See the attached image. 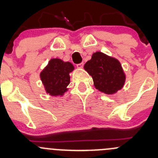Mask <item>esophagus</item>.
I'll return each instance as SVG.
<instances>
[{"mask_svg": "<svg viewBox=\"0 0 158 158\" xmlns=\"http://www.w3.org/2000/svg\"><path fill=\"white\" fill-rule=\"evenodd\" d=\"M83 66H84V63H79V64L76 65L77 68H79V69H82V68L83 67Z\"/></svg>", "mask_w": 158, "mask_h": 158, "instance_id": "1", "label": "esophagus"}]
</instances>
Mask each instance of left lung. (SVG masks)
<instances>
[{"instance_id": "1", "label": "left lung", "mask_w": 158, "mask_h": 158, "mask_svg": "<svg viewBox=\"0 0 158 158\" xmlns=\"http://www.w3.org/2000/svg\"><path fill=\"white\" fill-rule=\"evenodd\" d=\"M84 69L92 77L95 89L108 95L116 93L125 85L126 77L120 62L102 52H94Z\"/></svg>"}]
</instances>
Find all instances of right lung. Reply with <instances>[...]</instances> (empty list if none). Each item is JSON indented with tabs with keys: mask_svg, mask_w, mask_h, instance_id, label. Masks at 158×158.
Masks as SVG:
<instances>
[{
	"mask_svg": "<svg viewBox=\"0 0 158 158\" xmlns=\"http://www.w3.org/2000/svg\"><path fill=\"white\" fill-rule=\"evenodd\" d=\"M73 69L74 66L69 62H64L57 58L51 59L40 75L47 93L52 96L63 95L68 90L69 73Z\"/></svg>",
	"mask_w": 158,
	"mask_h": 158,
	"instance_id": "add662e5",
	"label": "right lung"
}]
</instances>
